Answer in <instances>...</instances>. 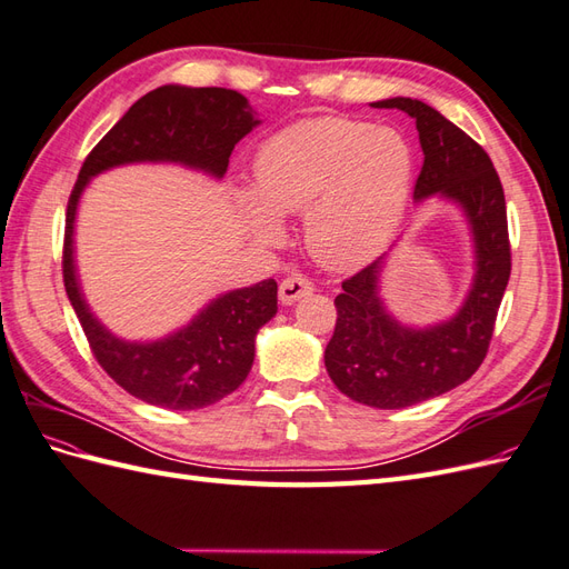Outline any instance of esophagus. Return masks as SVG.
<instances>
[{
  "mask_svg": "<svg viewBox=\"0 0 569 569\" xmlns=\"http://www.w3.org/2000/svg\"><path fill=\"white\" fill-rule=\"evenodd\" d=\"M312 290H315L312 281H308V279H305V276H300V273H290V276H286V279H283L281 286H279V298H281L283 305H293V302L300 300L302 296L312 293Z\"/></svg>",
  "mask_w": 569,
  "mask_h": 569,
  "instance_id": "obj_1",
  "label": "esophagus"
}]
</instances>
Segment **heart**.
Segmentation results:
<instances>
[{"label":"heart","mask_w":569,"mask_h":569,"mask_svg":"<svg viewBox=\"0 0 569 569\" xmlns=\"http://www.w3.org/2000/svg\"><path fill=\"white\" fill-rule=\"evenodd\" d=\"M413 178V146L399 129L312 118L261 143L257 189H240L238 207L261 244L281 238L279 213L305 211V242L319 264L358 269L395 238Z\"/></svg>","instance_id":"b5f03b06"}]
</instances>
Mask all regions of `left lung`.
<instances>
[{"label": "left lung", "mask_w": 569, "mask_h": 569, "mask_svg": "<svg viewBox=\"0 0 569 569\" xmlns=\"http://www.w3.org/2000/svg\"><path fill=\"white\" fill-rule=\"evenodd\" d=\"M372 108H397L416 120L426 158L413 199L440 197L457 203L469 221L476 252L469 296L455 317L430 327H409L389 315L380 298L387 254L341 283L333 300L337 327L325 351L327 372L348 399L395 411L445 395L480 368L512 257L505 192L490 156L423 100L387 98Z\"/></svg>", "instance_id": "left-lung-1"}]
</instances>
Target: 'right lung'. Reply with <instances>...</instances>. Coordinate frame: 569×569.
Wrapping results in <instances>:
<instances>
[{
	"label": "right lung",
	"instance_id": "add662e5",
	"mask_svg": "<svg viewBox=\"0 0 569 569\" xmlns=\"http://www.w3.org/2000/svg\"><path fill=\"white\" fill-rule=\"evenodd\" d=\"M252 106L230 89L160 86L124 112L96 143L71 189L62 273L91 351L129 395L170 411H197L232 395L250 375L254 339L279 310L273 279L213 298L182 329L156 341H124L100 325L81 293L74 264L79 199L96 174L127 163H180L221 180L236 143L259 124Z\"/></svg>",
	"mask_w": 569,
	"mask_h": 569
}]
</instances>
